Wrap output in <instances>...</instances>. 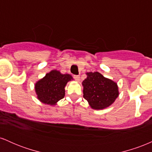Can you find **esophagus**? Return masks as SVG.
Here are the masks:
<instances>
[{
  "label": "esophagus",
  "mask_w": 152,
  "mask_h": 152,
  "mask_svg": "<svg viewBox=\"0 0 152 152\" xmlns=\"http://www.w3.org/2000/svg\"><path fill=\"white\" fill-rule=\"evenodd\" d=\"M74 78L76 81H80V76H78V75H75V76H74Z\"/></svg>",
  "instance_id": "1"
}]
</instances>
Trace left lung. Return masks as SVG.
<instances>
[{
    "mask_svg": "<svg viewBox=\"0 0 152 152\" xmlns=\"http://www.w3.org/2000/svg\"><path fill=\"white\" fill-rule=\"evenodd\" d=\"M82 82L83 98L93 109H104L111 106L119 95L117 83L99 72H87Z\"/></svg>",
    "mask_w": 152,
    "mask_h": 152,
    "instance_id": "obj_1",
    "label": "left lung"
}]
</instances>
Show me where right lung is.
Here are the masks:
<instances>
[{
    "mask_svg": "<svg viewBox=\"0 0 152 152\" xmlns=\"http://www.w3.org/2000/svg\"><path fill=\"white\" fill-rule=\"evenodd\" d=\"M70 74H62L60 71L52 70L35 84L37 98L45 104L53 106L65 96V86L73 80Z\"/></svg>",
    "mask_w": 152,
    "mask_h": 152,
    "instance_id": "right-lung-1",
    "label": "right lung"
}]
</instances>
